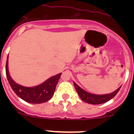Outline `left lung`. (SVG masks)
<instances>
[{
  "label": "left lung",
  "mask_w": 134,
  "mask_h": 134,
  "mask_svg": "<svg viewBox=\"0 0 134 134\" xmlns=\"http://www.w3.org/2000/svg\"><path fill=\"white\" fill-rule=\"evenodd\" d=\"M74 85L76 90V92H77L78 94L79 95L80 99L83 101H85V102L87 103L93 104V105H99V104L104 103H106L107 101H109L111 99H113L115 96L117 94V93L119 92V89L121 88L120 86L116 91H115L112 93H110V94L99 95V94H91V93L86 92L85 90L80 88V86L76 85L74 82Z\"/></svg>",
  "instance_id": "obj_1"
}]
</instances>
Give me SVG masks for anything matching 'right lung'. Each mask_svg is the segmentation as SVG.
I'll return each mask as SVG.
<instances>
[{"instance_id":"obj_1","label":"right lung","mask_w":134,"mask_h":134,"mask_svg":"<svg viewBox=\"0 0 134 134\" xmlns=\"http://www.w3.org/2000/svg\"><path fill=\"white\" fill-rule=\"evenodd\" d=\"M8 57L6 62V75L10 87L19 97L26 102L35 104L45 103L52 97L62 73L49 78L38 86L34 87L21 86L16 84L9 75L8 70Z\"/></svg>"}]
</instances>
